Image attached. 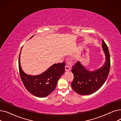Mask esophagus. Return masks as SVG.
Instances as JSON below:
<instances>
[{
	"label": "esophagus",
	"instance_id": "1",
	"mask_svg": "<svg viewBox=\"0 0 121 121\" xmlns=\"http://www.w3.org/2000/svg\"><path fill=\"white\" fill-rule=\"evenodd\" d=\"M65 71L66 72H68V71L70 70V68H69V66H67V65L65 66Z\"/></svg>",
	"mask_w": 121,
	"mask_h": 121
}]
</instances>
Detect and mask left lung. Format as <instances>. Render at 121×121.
<instances>
[{
    "instance_id": "left-lung-1",
    "label": "left lung",
    "mask_w": 121,
    "mask_h": 121,
    "mask_svg": "<svg viewBox=\"0 0 121 121\" xmlns=\"http://www.w3.org/2000/svg\"><path fill=\"white\" fill-rule=\"evenodd\" d=\"M102 43V48L105 56V61L102 66L91 71L78 62L73 67L72 72L74 78L71 86L78 94L88 95L95 93L107 79L110 70V58L108 48L103 40Z\"/></svg>"
}]
</instances>
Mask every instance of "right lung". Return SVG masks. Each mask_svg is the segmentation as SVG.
Here are the masks:
<instances>
[{
    "instance_id": "right-lung-1",
    "label": "right lung",
    "mask_w": 121,
    "mask_h": 121,
    "mask_svg": "<svg viewBox=\"0 0 121 121\" xmlns=\"http://www.w3.org/2000/svg\"><path fill=\"white\" fill-rule=\"evenodd\" d=\"M33 36L31 37L32 38ZM18 59V67L20 77L25 87L34 96L44 98L53 92L55 89L57 82L65 72V62L54 64L43 73L35 75L25 73L21 65V53Z\"/></svg>"
}]
</instances>
